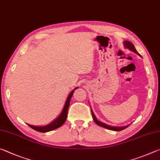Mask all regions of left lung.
Wrapping results in <instances>:
<instances>
[{
  "label": "left lung",
  "mask_w": 160,
  "mask_h": 160,
  "mask_svg": "<svg viewBox=\"0 0 160 160\" xmlns=\"http://www.w3.org/2000/svg\"><path fill=\"white\" fill-rule=\"evenodd\" d=\"M123 45H124V47H125V48H128L129 50H131V51H132V52L137 53L138 55H139L140 56H141V55H140V54L136 51V49H135L134 45L132 44L131 42H129V41H124L123 42ZM91 112H92V118L94 119V122H95L97 124V125L99 126H101V127H103V128H107V129L111 130V131H122V130H123V129L126 128L127 127L129 126V125H127L126 126H112L107 125V124L103 123V122H102V121H99L97 120V117L95 116V115H94L93 111L92 110V109H91Z\"/></svg>",
  "instance_id": "1"
}]
</instances>
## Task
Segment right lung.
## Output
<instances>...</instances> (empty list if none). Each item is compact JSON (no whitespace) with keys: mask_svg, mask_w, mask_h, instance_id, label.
Masks as SVG:
<instances>
[{"mask_svg":"<svg viewBox=\"0 0 160 160\" xmlns=\"http://www.w3.org/2000/svg\"><path fill=\"white\" fill-rule=\"evenodd\" d=\"M76 89H78V88H75L74 90L69 94L68 97H67L66 103H65V105L63 108V110H62L61 113L59 114V116L55 119V120H53L52 121V122L50 123L49 124H48V125H47V126H33V125H30V124H28V125L32 129L35 130V131L42 132H47L48 131H51L54 129H56V128H59V127H61L65 123V121H66V120L67 115H68V110L70 99H71V97L72 96V94H73V93H74L75 90H76Z\"/></svg>","mask_w":160,"mask_h":160,"instance_id":"obj_1","label":"right lung"}]
</instances>
